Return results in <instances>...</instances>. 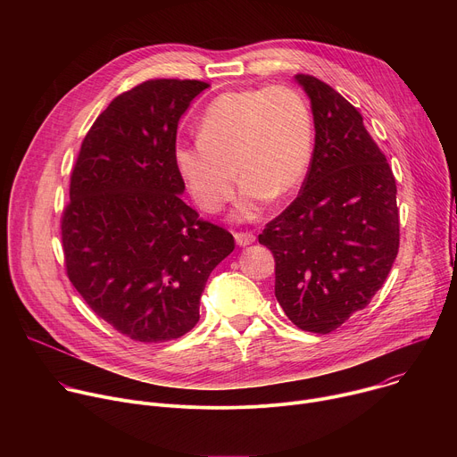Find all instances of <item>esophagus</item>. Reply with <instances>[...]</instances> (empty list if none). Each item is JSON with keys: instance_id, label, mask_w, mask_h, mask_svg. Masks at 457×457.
<instances>
[{"instance_id": "esophagus-1", "label": "esophagus", "mask_w": 457, "mask_h": 457, "mask_svg": "<svg viewBox=\"0 0 457 457\" xmlns=\"http://www.w3.org/2000/svg\"><path fill=\"white\" fill-rule=\"evenodd\" d=\"M235 242L240 245V247H245V245H251L254 242V235L253 233H235Z\"/></svg>"}]
</instances>
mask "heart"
Here are the masks:
<instances>
[{"instance_id": "heart-1", "label": "heart", "mask_w": 457, "mask_h": 457, "mask_svg": "<svg viewBox=\"0 0 457 457\" xmlns=\"http://www.w3.org/2000/svg\"><path fill=\"white\" fill-rule=\"evenodd\" d=\"M312 141L311 108L298 90L280 85L231 90L208 104L199 139L177 141L171 159L206 213L231 199L237 170L242 186L233 219L247 222L262 215L271 197H286L302 182Z\"/></svg>"}]
</instances>
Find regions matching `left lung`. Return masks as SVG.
I'll return each mask as SVG.
<instances>
[{
    "mask_svg": "<svg viewBox=\"0 0 457 457\" xmlns=\"http://www.w3.org/2000/svg\"><path fill=\"white\" fill-rule=\"evenodd\" d=\"M311 101L314 150L295 203L258 242L275 256V296L296 328L328 335L363 309L400 247L396 180L360 112L298 74Z\"/></svg>",
    "mask_w": 457,
    "mask_h": 457,
    "instance_id": "left-lung-1",
    "label": "left lung"
}]
</instances>
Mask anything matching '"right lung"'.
I'll return each mask as SVG.
<instances>
[{
  "label": "right lung",
  "mask_w": 457,
  "mask_h": 457,
  "mask_svg": "<svg viewBox=\"0 0 457 457\" xmlns=\"http://www.w3.org/2000/svg\"><path fill=\"white\" fill-rule=\"evenodd\" d=\"M210 85L154 79L115 97L87 134L61 238L72 286L136 342L180 338L199 321L212 271L233 235L182 199L171 150L191 101Z\"/></svg>",
  "instance_id": "1"
}]
</instances>
